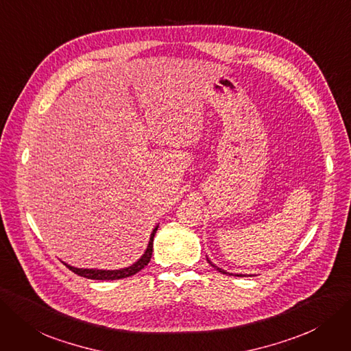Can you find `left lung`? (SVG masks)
<instances>
[{"instance_id":"1","label":"left lung","mask_w":351,"mask_h":351,"mask_svg":"<svg viewBox=\"0 0 351 351\" xmlns=\"http://www.w3.org/2000/svg\"><path fill=\"white\" fill-rule=\"evenodd\" d=\"M207 262L213 266V268L216 269V271H219V272H221V274H224V275H233V274H229V272H226L224 269H221V268H219V266H216L212 261H210L208 258H207ZM236 276H247V275H242V274H236ZM249 276H252V275H249Z\"/></svg>"}]
</instances>
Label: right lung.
<instances>
[{"label": "right lung", "mask_w": 351, "mask_h": 351, "mask_svg": "<svg viewBox=\"0 0 351 351\" xmlns=\"http://www.w3.org/2000/svg\"><path fill=\"white\" fill-rule=\"evenodd\" d=\"M158 229V224L154 228L151 236H149V242L147 246V250L144 252V255L139 258L135 263H132L128 268H121V269H83V268H75V266L64 263L67 268L77 274L79 276L88 278V279H97V281H115V279H122V278H128L135 275L136 272H139L141 269H144L145 266L148 265V262L151 261V255H152V242H154V236H156V232Z\"/></svg>", "instance_id": "add662e5"}]
</instances>
